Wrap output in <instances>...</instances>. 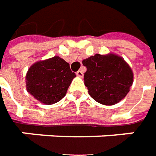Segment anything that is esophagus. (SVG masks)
I'll list each match as a JSON object with an SVG mask.
<instances>
[{
	"label": "esophagus",
	"instance_id": "1",
	"mask_svg": "<svg viewBox=\"0 0 156 156\" xmlns=\"http://www.w3.org/2000/svg\"><path fill=\"white\" fill-rule=\"evenodd\" d=\"M76 76H79V77H82V76H83V71L78 70L76 72Z\"/></svg>",
	"mask_w": 156,
	"mask_h": 156
}]
</instances>
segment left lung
I'll list each match as a JSON object with an SVG mask.
<instances>
[{"label": "left lung", "mask_w": 156, "mask_h": 156, "mask_svg": "<svg viewBox=\"0 0 156 156\" xmlns=\"http://www.w3.org/2000/svg\"><path fill=\"white\" fill-rule=\"evenodd\" d=\"M87 67L84 84L91 97L105 105L124 99L133 83V71L124 58L113 53L95 54L82 61Z\"/></svg>", "instance_id": "8db88e82"}]
</instances>
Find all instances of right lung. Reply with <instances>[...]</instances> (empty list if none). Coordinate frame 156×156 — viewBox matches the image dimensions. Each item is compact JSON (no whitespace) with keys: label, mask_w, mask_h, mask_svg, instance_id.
I'll use <instances>...</instances> for the list:
<instances>
[{"label":"right lung","mask_w":156,"mask_h":156,"mask_svg":"<svg viewBox=\"0 0 156 156\" xmlns=\"http://www.w3.org/2000/svg\"><path fill=\"white\" fill-rule=\"evenodd\" d=\"M76 74L59 56L36 62L27 71V92L44 105H52L64 97Z\"/></svg>","instance_id":"1"}]
</instances>
